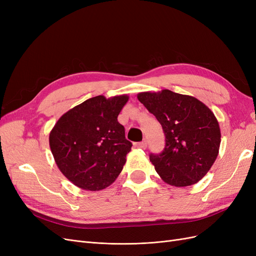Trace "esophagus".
Returning <instances> with one entry per match:
<instances>
[{"label": "esophagus", "instance_id": "34e87169", "mask_svg": "<svg viewBox=\"0 0 256 256\" xmlns=\"http://www.w3.org/2000/svg\"><path fill=\"white\" fill-rule=\"evenodd\" d=\"M146 146H147L146 140H143L142 142H138V147H140V148H142V150H145Z\"/></svg>", "mask_w": 256, "mask_h": 256}]
</instances>
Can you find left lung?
<instances>
[{
	"mask_svg": "<svg viewBox=\"0 0 256 256\" xmlns=\"http://www.w3.org/2000/svg\"><path fill=\"white\" fill-rule=\"evenodd\" d=\"M138 102L161 124L164 150L150 160L166 182L186 187L207 174L219 154L221 132L214 114L198 99L162 90L138 94Z\"/></svg>",
	"mask_w": 256,
	"mask_h": 256,
	"instance_id": "8db88e82",
	"label": "left lung"
}]
</instances>
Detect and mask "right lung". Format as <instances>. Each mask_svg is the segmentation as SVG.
<instances>
[{
    "instance_id": "add662e5",
    "label": "right lung",
    "mask_w": 256,
    "mask_h": 256,
    "mask_svg": "<svg viewBox=\"0 0 256 256\" xmlns=\"http://www.w3.org/2000/svg\"><path fill=\"white\" fill-rule=\"evenodd\" d=\"M128 99L127 95L90 98L62 115L51 130L56 164L76 187L102 190L122 172L132 144L118 116Z\"/></svg>"
}]
</instances>
